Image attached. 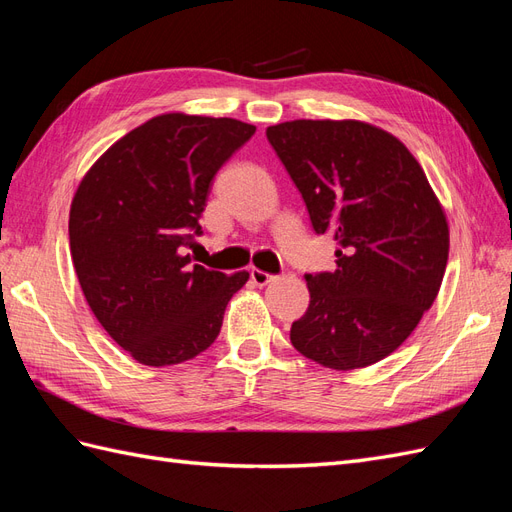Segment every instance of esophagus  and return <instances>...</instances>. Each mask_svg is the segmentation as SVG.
Wrapping results in <instances>:
<instances>
[{"mask_svg":"<svg viewBox=\"0 0 512 512\" xmlns=\"http://www.w3.org/2000/svg\"><path fill=\"white\" fill-rule=\"evenodd\" d=\"M250 280H252L256 286H267L269 282L275 280V275H269V273L260 271V269H252V271H250Z\"/></svg>","mask_w":512,"mask_h":512,"instance_id":"esophagus-1","label":"esophagus"}]
</instances>
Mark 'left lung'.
<instances>
[{"label":"left lung","mask_w":512,"mask_h":512,"mask_svg":"<svg viewBox=\"0 0 512 512\" xmlns=\"http://www.w3.org/2000/svg\"><path fill=\"white\" fill-rule=\"evenodd\" d=\"M318 235L339 243L333 273H307V312L290 342L307 359L348 371L406 342L436 301L448 222L408 147L371 123L294 119L267 128Z\"/></svg>","instance_id":"8db88e82"}]
</instances>
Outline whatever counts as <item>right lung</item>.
Masks as SVG:
<instances>
[{
    "mask_svg": "<svg viewBox=\"0 0 512 512\" xmlns=\"http://www.w3.org/2000/svg\"><path fill=\"white\" fill-rule=\"evenodd\" d=\"M256 132L230 117L158 115L108 147L70 207V254L91 312L134 361L177 365L220 335L250 273L192 265L215 173Z\"/></svg>",
    "mask_w": 512,
    "mask_h": 512,
    "instance_id": "right-lung-1",
    "label": "right lung"
}]
</instances>
